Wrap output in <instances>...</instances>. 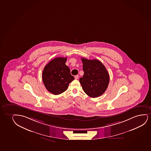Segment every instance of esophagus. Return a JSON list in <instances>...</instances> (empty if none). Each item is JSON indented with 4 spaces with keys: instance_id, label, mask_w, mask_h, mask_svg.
I'll return each mask as SVG.
<instances>
[{
    "instance_id": "esophagus-1",
    "label": "esophagus",
    "mask_w": 151,
    "mask_h": 151,
    "mask_svg": "<svg viewBox=\"0 0 151 151\" xmlns=\"http://www.w3.org/2000/svg\"><path fill=\"white\" fill-rule=\"evenodd\" d=\"M75 79H76V80H77V79H78V75H76V76H75Z\"/></svg>"
}]
</instances>
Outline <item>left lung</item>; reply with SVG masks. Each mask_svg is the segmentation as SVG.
<instances>
[{"mask_svg": "<svg viewBox=\"0 0 151 151\" xmlns=\"http://www.w3.org/2000/svg\"><path fill=\"white\" fill-rule=\"evenodd\" d=\"M84 74L80 78L84 91L91 97H99L108 86L109 75L107 69L98 60L81 58Z\"/></svg>", "mask_w": 151, "mask_h": 151, "instance_id": "left-lung-1", "label": "left lung"}]
</instances>
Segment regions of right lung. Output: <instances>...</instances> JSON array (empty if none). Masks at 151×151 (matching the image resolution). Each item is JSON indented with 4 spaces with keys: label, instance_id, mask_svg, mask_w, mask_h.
I'll list each match as a JSON object with an SVG mask.
<instances>
[{
    "label": "right lung",
    "instance_id": "right-lung-1",
    "mask_svg": "<svg viewBox=\"0 0 151 151\" xmlns=\"http://www.w3.org/2000/svg\"><path fill=\"white\" fill-rule=\"evenodd\" d=\"M66 58H55L44 67L42 80L48 91L58 95L67 90L69 84L74 79L70 69L66 65Z\"/></svg>",
    "mask_w": 151,
    "mask_h": 151
}]
</instances>
